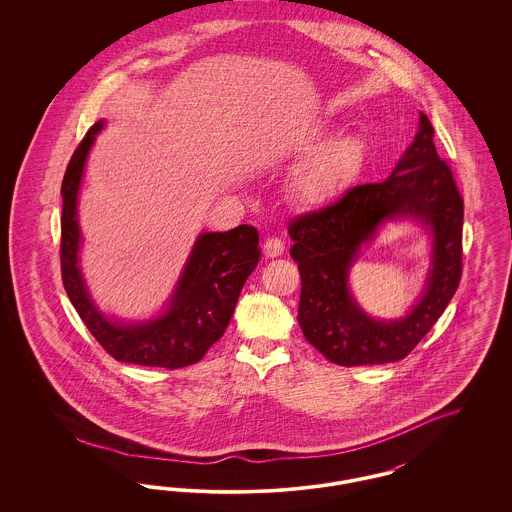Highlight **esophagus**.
<instances>
[{
    "mask_svg": "<svg viewBox=\"0 0 512 512\" xmlns=\"http://www.w3.org/2000/svg\"><path fill=\"white\" fill-rule=\"evenodd\" d=\"M263 251H265V255L270 257V259L280 257L284 253V242L280 238H274V236L267 238L265 245H263Z\"/></svg>",
    "mask_w": 512,
    "mask_h": 512,
    "instance_id": "esophagus-1",
    "label": "esophagus"
}]
</instances>
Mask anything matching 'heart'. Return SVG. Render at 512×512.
<instances>
[{"label": "heart", "instance_id": "b5f03b06", "mask_svg": "<svg viewBox=\"0 0 512 512\" xmlns=\"http://www.w3.org/2000/svg\"><path fill=\"white\" fill-rule=\"evenodd\" d=\"M324 132H313L305 140L303 149H316ZM366 159L365 142L359 136H340L320 146L299 169L293 178L297 197L311 207L326 205L338 199L345 188L357 178Z\"/></svg>", "mask_w": 512, "mask_h": 512}]
</instances>
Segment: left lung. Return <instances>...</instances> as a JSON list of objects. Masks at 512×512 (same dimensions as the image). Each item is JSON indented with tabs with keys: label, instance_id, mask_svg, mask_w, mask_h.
Listing matches in <instances>:
<instances>
[{
	"label": "left lung",
	"instance_id": "obj_1",
	"mask_svg": "<svg viewBox=\"0 0 512 512\" xmlns=\"http://www.w3.org/2000/svg\"><path fill=\"white\" fill-rule=\"evenodd\" d=\"M405 214L422 219L435 234L429 286L407 318L374 321L350 297L346 272L382 221ZM463 215V197L451 167L436 151L434 126L420 113L413 144L384 182L355 186L336 203L290 222V255L301 274L297 320L305 340L341 366L405 359L459 288Z\"/></svg>",
	"mask_w": 512,
	"mask_h": 512
}]
</instances>
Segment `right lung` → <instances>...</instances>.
Wrapping results in <instances>:
<instances>
[{"label": "right lung", "mask_w": 512, "mask_h": 512, "mask_svg": "<svg viewBox=\"0 0 512 512\" xmlns=\"http://www.w3.org/2000/svg\"><path fill=\"white\" fill-rule=\"evenodd\" d=\"M101 128L103 121H98L86 132L74 149L61 184V276L65 292L90 334L113 359L171 370L194 365L222 338L245 280L259 263V232L249 224H240L228 232L201 234L165 315L144 324H121L103 317L86 292L78 268L82 238L76 220V195L84 163Z\"/></svg>", "instance_id": "add662e5"}]
</instances>
